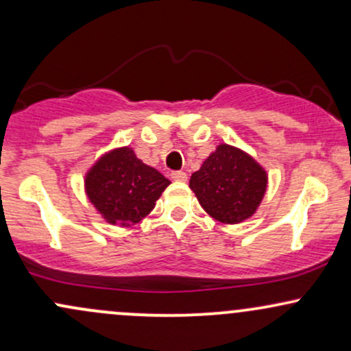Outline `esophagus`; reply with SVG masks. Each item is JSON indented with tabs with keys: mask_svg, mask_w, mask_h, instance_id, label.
I'll return each mask as SVG.
<instances>
[{
	"mask_svg": "<svg viewBox=\"0 0 351 351\" xmlns=\"http://www.w3.org/2000/svg\"><path fill=\"white\" fill-rule=\"evenodd\" d=\"M171 178L175 181H186L188 175L184 171H173L171 173Z\"/></svg>",
	"mask_w": 351,
	"mask_h": 351,
	"instance_id": "obj_1",
	"label": "esophagus"
}]
</instances>
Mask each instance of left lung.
<instances>
[{
  "instance_id": "8db88e82",
  "label": "left lung",
  "mask_w": 351,
  "mask_h": 351,
  "mask_svg": "<svg viewBox=\"0 0 351 351\" xmlns=\"http://www.w3.org/2000/svg\"><path fill=\"white\" fill-rule=\"evenodd\" d=\"M204 211L226 224L251 217L264 198L267 173L252 156L231 145H217L189 180Z\"/></svg>"
}]
</instances>
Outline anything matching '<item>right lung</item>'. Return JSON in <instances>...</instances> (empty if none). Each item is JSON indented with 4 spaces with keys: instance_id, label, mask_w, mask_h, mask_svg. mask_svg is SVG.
<instances>
[{
    "instance_id": "1",
    "label": "right lung",
    "mask_w": 351,
    "mask_h": 351,
    "mask_svg": "<svg viewBox=\"0 0 351 351\" xmlns=\"http://www.w3.org/2000/svg\"><path fill=\"white\" fill-rule=\"evenodd\" d=\"M170 184L155 168L136 158L128 147L107 153L86 175V193L110 224L132 226L150 215Z\"/></svg>"
}]
</instances>
